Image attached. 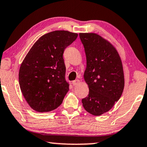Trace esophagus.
Masks as SVG:
<instances>
[{
    "label": "esophagus",
    "mask_w": 147,
    "mask_h": 147,
    "mask_svg": "<svg viewBox=\"0 0 147 147\" xmlns=\"http://www.w3.org/2000/svg\"><path fill=\"white\" fill-rule=\"evenodd\" d=\"M79 83H80V80L77 79V80H73V82H72V84H73V86H76V85H78Z\"/></svg>",
    "instance_id": "1"
}]
</instances>
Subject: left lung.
<instances>
[{
    "label": "left lung",
    "instance_id": "left-lung-1",
    "mask_svg": "<svg viewBox=\"0 0 147 147\" xmlns=\"http://www.w3.org/2000/svg\"><path fill=\"white\" fill-rule=\"evenodd\" d=\"M84 47L86 68L84 73L89 94L82 100L84 108L99 116L110 110L123 91L124 73L120 56L107 39L95 33H80Z\"/></svg>",
    "mask_w": 147,
    "mask_h": 147
}]
</instances>
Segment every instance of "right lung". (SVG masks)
I'll list each match as a JSON object with an SVG mask.
<instances>
[{"mask_svg":"<svg viewBox=\"0 0 147 147\" xmlns=\"http://www.w3.org/2000/svg\"><path fill=\"white\" fill-rule=\"evenodd\" d=\"M78 34L57 30L43 35L28 53L19 70V84L29 106L48 112L62 104L69 90L63 54Z\"/></svg>","mask_w":147,"mask_h":147,"instance_id":"add662e5","label":"right lung"}]
</instances>
